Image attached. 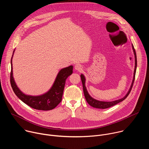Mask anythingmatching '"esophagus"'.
I'll list each match as a JSON object with an SVG mask.
<instances>
[{
  "label": "esophagus",
  "instance_id": "34e87169",
  "mask_svg": "<svg viewBox=\"0 0 149 149\" xmlns=\"http://www.w3.org/2000/svg\"><path fill=\"white\" fill-rule=\"evenodd\" d=\"M75 69L76 70H77V71H81L82 70V65H80V64H76L75 65Z\"/></svg>",
  "mask_w": 149,
  "mask_h": 149
}]
</instances>
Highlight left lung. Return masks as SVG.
I'll list each match as a JSON object with an SVG mask.
<instances>
[{
  "label": "left lung",
  "instance_id": "obj_1",
  "mask_svg": "<svg viewBox=\"0 0 149 149\" xmlns=\"http://www.w3.org/2000/svg\"><path fill=\"white\" fill-rule=\"evenodd\" d=\"M132 48L133 49L134 52V56H135V68H134V76H133V79L132 81V84L131 85V87L129 89V91H128L127 93L126 94V95L123 97V98L120 99V100H116L115 101H112V102H103V101H100L95 100V99L92 98L88 93L85 85V78L84 77V76L81 74V81H82V86H83V91H84V96L85 97L86 99V102L88 103V104L89 105H91V107H93V108H100V109H106V108H109L112 106H114L115 105H116L117 104L123 101L127 97V96L129 95V94L130 93L132 86L133 85V83L134 81V79H135V75H136V67H137V57H136V53L135 52L134 48L133 47V45H132Z\"/></svg>",
  "mask_w": 149,
  "mask_h": 149
}]
</instances>
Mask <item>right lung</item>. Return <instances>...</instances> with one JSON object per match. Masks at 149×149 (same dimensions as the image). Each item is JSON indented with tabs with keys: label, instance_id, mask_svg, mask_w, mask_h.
<instances>
[{
	"label": "right lung",
	"instance_id": "1",
	"mask_svg": "<svg viewBox=\"0 0 149 149\" xmlns=\"http://www.w3.org/2000/svg\"><path fill=\"white\" fill-rule=\"evenodd\" d=\"M11 64L10 81L12 88L16 96L24 104L35 109L49 111L55 108L61 102L65 81L68 77L72 74L73 67L72 65L61 70L53 86L48 92L40 96H33L24 94L17 88L13 77L12 60Z\"/></svg>",
	"mask_w": 149,
	"mask_h": 149
}]
</instances>
